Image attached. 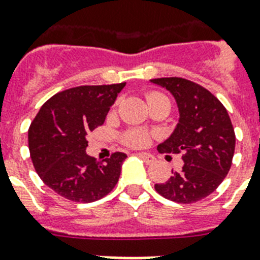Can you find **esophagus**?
<instances>
[{
  "instance_id": "1",
  "label": "esophagus",
  "mask_w": 260,
  "mask_h": 260,
  "mask_svg": "<svg viewBox=\"0 0 260 260\" xmlns=\"http://www.w3.org/2000/svg\"><path fill=\"white\" fill-rule=\"evenodd\" d=\"M138 156L143 160V162H146L147 165H151L154 160H155V158H154L151 154H147V153H139Z\"/></svg>"
}]
</instances>
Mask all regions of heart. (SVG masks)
I'll list each match as a JSON object with an SVG mask.
<instances>
[{
  "mask_svg": "<svg viewBox=\"0 0 260 260\" xmlns=\"http://www.w3.org/2000/svg\"><path fill=\"white\" fill-rule=\"evenodd\" d=\"M158 95H162V94L150 93L149 95H147V101L151 100V98H154V96H158ZM147 139H149V137H147V134H146V133L130 132L126 134L125 142L130 146H134V147H142V146H145L146 143H147Z\"/></svg>",
  "mask_w": 260,
  "mask_h": 260,
  "instance_id": "b5f03b06",
  "label": "heart"
}]
</instances>
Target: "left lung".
<instances>
[{
    "label": "left lung",
    "mask_w": 260,
    "mask_h": 260,
    "mask_svg": "<svg viewBox=\"0 0 260 260\" xmlns=\"http://www.w3.org/2000/svg\"><path fill=\"white\" fill-rule=\"evenodd\" d=\"M154 85L170 91L177 102L178 123L160 151L183 153L179 173L155 190L177 203H194L209 197L230 171L235 134L229 113L218 98L198 83L183 78H155Z\"/></svg>",
    "instance_id": "obj_1"
}]
</instances>
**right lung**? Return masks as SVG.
Returning <instances> with one entry per match:
<instances>
[{
  "mask_svg": "<svg viewBox=\"0 0 260 260\" xmlns=\"http://www.w3.org/2000/svg\"><path fill=\"white\" fill-rule=\"evenodd\" d=\"M126 82L78 86L46 101L29 127L30 158L46 186L73 202L104 198L117 184L125 153L105 162L86 154L87 135L105 122Z\"/></svg>",
  "mask_w": 260,
  "mask_h": 260,
  "instance_id": "obj_1",
  "label": "right lung"
}]
</instances>
